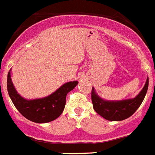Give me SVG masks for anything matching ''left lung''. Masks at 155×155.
<instances>
[{
	"instance_id": "8db88e82",
	"label": "left lung",
	"mask_w": 155,
	"mask_h": 155,
	"mask_svg": "<svg viewBox=\"0 0 155 155\" xmlns=\"http://www.w3.org/2000/svg\"><path fill=\"white\" fill-rule=\"evenodd\" d=\"M148 78L141 91L136 98L123 100L119 102H109L102 99L94 92V87L91 90V102L93 108L98 114L105 120L110 121H121L132 116L143 101L148 88Z\"/></svg>"
}]
</instances>
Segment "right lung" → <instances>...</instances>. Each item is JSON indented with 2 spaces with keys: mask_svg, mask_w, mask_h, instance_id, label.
<instances>
[{
  "mask_svg": "<svg viewBox=\"0 0 155 155\" xmlns=\"http://www.w3.org/2000/svg\"><path fill=\"white\" fill-rule=\"evenodd\" d=\"M78 84V81L68 82L55 92L39 99L26 100L19 95L12 84L10 71L8 74L7 87L12 102L24 117L37 124L49 123L62 114L66 104V96Z\"/></svg>",
  "mask_w": 155,
  "mask_h": 155,
  "instance_id": "right-lung-1",
  "label": "right lung"
}]
</instances>
